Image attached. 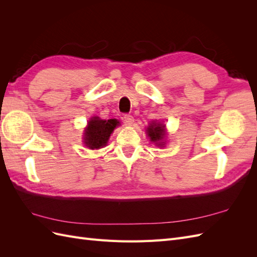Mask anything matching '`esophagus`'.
Instances as JSON below:
<instances>
[{
  "mask_svg": "<svg viewBox=\"0 0 257 257\" xmlns=\"http://www.w3.org/2000/svg\"><path fill=\"white\" fill-rule=\"evenodd\" d=\"M124 122H125L126 125H132V124H133V122H134L133 115L130 114V113H127V114L124 115Z\"/></svg>",
  "mask_w": 257,
  "mask_h": 257,
  "instance_id": "obj_1",
  "label": "esophagus"
}]
</instances>
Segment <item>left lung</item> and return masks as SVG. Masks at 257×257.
Segmentation results:
<instances>
[{
  "instance_id": "8db88e82",
  "label": "left lung",
  "mask_w": 257,
  "mask_h": 257,
  "mask_svg": "<svg viewBox=\"0 0 257 257\" xmlns=\"http://www.w3.org/2000/svg\"><path fill=\"white\" fill-rule=\"evenodd\" d=\"M148 136L150 137V141L159 146H163V138L165 136V125L159 122H151L149 127L147 128Z\"/></svg>"
}]
</instances>
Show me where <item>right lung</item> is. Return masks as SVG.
<instances>
[{
    "instance_id": "1",
    "label": "right lung",
    "mask_w": 257,
    "mask_h": 257,
    "mask_svg": "<svg viewBox=\"0 0 257 257\" xmlns=\"http://www.w3.org/2000/svg\"><path fill=\"white\" fill-rule=\"evenodd\" d=\"M119 124L120 122L115 119L102 120L98 116H93L84 131L83 143L90 149H99L106 146L110 134Z\"/></svg>"
}]
</instances>
